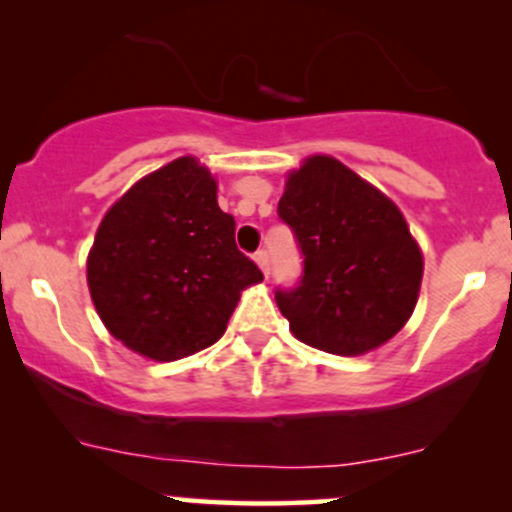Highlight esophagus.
I'll use <instances>...</instances> for the list:
<instances>
[{
  "label": "esophagus",
  "instance_id": "esophagus-1",
  "mask_svg": "<svg viewBox=\"0 0 512 512\" xmlns=\"http://www.w3.org/2000/svg\"><path fill=\"white\" fill-rule=\"evenodd\" d=\"M255 262H257V265H260V270L265 272V277L270 275V255H267L265 250H257L255 252Z\"/></svg>",
  "mask_w": 512,
  "mask_h": 512
}]
</instances>
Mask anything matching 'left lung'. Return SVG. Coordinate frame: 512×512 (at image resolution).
I'll return each instance as SVG.
<instances>
[{"label":"left lung","instance_id":"1","mask_svg":"<svg viewBox=\"0 0 512 512\" xmlns=\"http://www.w3.org/2000/svg\"><path fill=\"white\" fill-rule=\"evenodd\" d=\"M277 215L294 232L302 277L275 299L299 342L356 356L389 342L411 317L423 257L384 193L329 156L289 173Z\"/></svg>","mask_w":512,"mask_h":512}]
</instances>
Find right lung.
Listing matches in <instances>:
<instances>
[{
  "label": "right lung",
  "mask_w": 512,
  "mask_h": 512,
  "mask_svg": "<svg viewBox=\"0 0 512 512\" xmlns=\"http://www.w3.org/2000/svg\"><path fill=\"white\" fill-rule=\"evenodd\" d=\"M86 275L108 332L156 361L218 342L242 289L262 282L237 250L213 175L190 156L138 180L108 210Z\"/></svg>",
  "instance_id": "1"
}]
</instances>
